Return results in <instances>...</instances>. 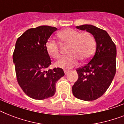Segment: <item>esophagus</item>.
I'll use <instances>...</instances> for the list:
<instances>
[{
	"label": "esophagus",
	"instance_id": "obj_1",
	"mask_svg": "<svg viewBox=\"0 0 124 124\" xmlns=\"http://www.w3.org/2000/svg\"><path fill=\"white\" fill-rule=\"evenodd\" d=\"M69 72H70V71H68V70H64V73H65L66 75H67Z\"/></svg>",
	"mask_w": 124,
	"mask_h": 124
}]
</instances>
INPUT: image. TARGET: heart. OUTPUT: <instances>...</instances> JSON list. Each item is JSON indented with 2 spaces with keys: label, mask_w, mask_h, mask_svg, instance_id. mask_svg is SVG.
<instances>
[{
  "label": "heart",
  "mask_w": 124,
  "mask_h": 124,
  "mask_svg": "<svg viewBox=\"0 0 124 124\" xmlns=\"http://www.w3.org/2000/svg\"><path fill=\"white\" fill-rule=\"evenodd\" d=\"M58 37L62 41L70 44L69 56H64L56 62L58 68L70 70L78 64L80 58L87 60L93 56L94 51V40L89 33H80L75 30L68 28L58 33ZM49 54L54 58L60 57L59 46L55 40L51 39L46 45Z\"/></svg>",
  "instance_id": "obj_1"
}]
</instances>
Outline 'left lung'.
I'll list each match as a JSON object with an SVG mask.
<instances>
[{"instance_id": "obj_1", "label": "left lung", "mask_w": 124, "mask_h": 124, "mask_svg": "<svg viewBox=\"0 0 124 124\" xmlns=\"http://www.w3.org/2000/svg\"><path fill=\"white\" fill-rule=\"evenodd\" d=\"M76 28L91 34L96 46L91 60L77 70L78 78L73 85L72 91L80 100H94L106 92L115 75L116 48L105 30L91 24L76 26Z\"/></svg>"}]
</instances>
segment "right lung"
Masks as SVG:
<instances>
[{
	"label": "right lung",
	"mask_w": 124,
	"mask_h": 124,
	"mask_svg": "<svg viewBox=\"0 0 124 124\" xmlns=\"http://www.w3.org/2000/svg\"><path fill=\"white\" fill-rule=\"evenodd\" d=\"M57 28L40 26L29 29L15 44L13 61L18 84L28 96L35 100L51 97L56 91L55 84L64 76L61 68L48 70L51 60L46 45Z\"/></svg>",
	"instance_id": "obj_1"
}]
</instances>
